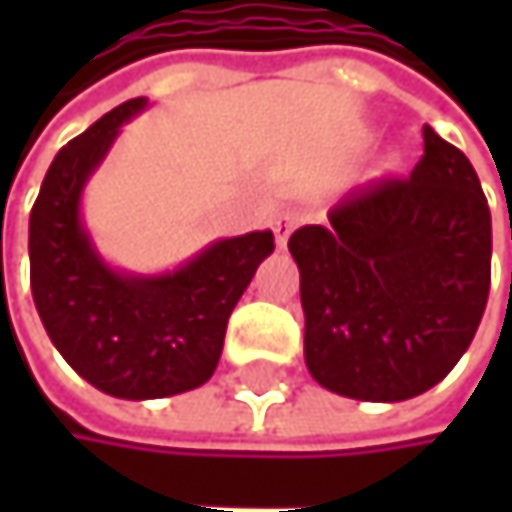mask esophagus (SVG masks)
Here are the masks:
<instances>
[{"label": "esophagus", "instance_id": "esophagus-1", "mask_svg": "<svg viewBox=\"0 0 512 512\" xmlns=\"http://www.w3.org/2000/svg\"><path fill=\"white\" fill-rule=\"evenodd\" d=\"M296 225H299V213H296V210H284V213L275 216L272 228H275V243H278V249L287 246V237L293 234Z\"/></svg>", "mask_w": 512, "mask_h": 512}]
</instances>
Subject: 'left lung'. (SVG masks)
Returning a JSON list of instances; mask_svg holds the SVG:
<instances>
[{
    "instance_id": "8db88e82",
    "label": "left lung",
    "mask_w": 512,
    "mask_h": 512,
    "mask_svg": "<svg viewBox=\"0 0 512 512\" xmlns=\"http://www.w3.org/2000/svg\"><path fill=\"white\" fill-rule=\"evenodd\" d=\"M305 364L329 391L400 403L439 385L489 296L492 216L468 156L424 127L409 180L353 192L290 243Z\"/></svg>"
}]
</instances>
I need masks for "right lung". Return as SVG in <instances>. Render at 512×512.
I'll return each instance as SVG.
<instances>
[{"label": "right lung", "mask_w": 512, "mask_h": 512, "mask_svg": "<svg viewBox=\"0 0 512 512\" xmlns=\"http://www.w3.org/2000/svg\"><path fill=\"white\" fill-rule=\"evenodd\" d=\"M148 97L121 103L67 142L29 216L32 296L52 347L97 391L159 400L204 385L222 356L234 305L275 252L272 231L204 246L165 272H133L100 255L82 195L121 127Z\"/></svg>", "instance_id": "obj_1"}]
</instances>
